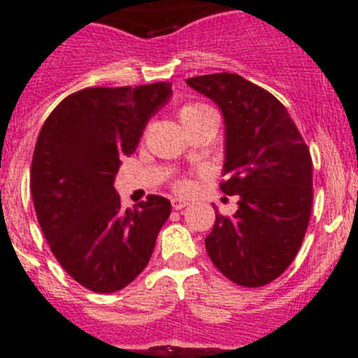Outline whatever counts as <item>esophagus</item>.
I'll return each mask as SVG.
<instances>
[{"mask_svg": "<svg viewBox=\"0 0 358 358\" xmlns=\"http://www.w3.org/2000/svg\"><path fill=\"white\" fill-rule=\"evenodd\" d=\"M171 206H173V209H183V208H185V206H189V201L180 199V197H173Z\"/></svg>", "mask_w": 358, "mask_h": 358, "instance_id": "34e87169", "label": "esophagus"}]
</instances>
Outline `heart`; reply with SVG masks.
<instances>
[{"label":"heart","instance_id":"obj_1","mask_svg":"<svg viewBox=\"0 0 358 358\" xmlns=\"http://www.w3.org/2000/svg\"><path fill=\"white\" fill-rule=\"evenodd\" d=\"M208 112H211L208 106H204V103H187V106H183L182 109H180L178 115H180V121L187 122L189 119L192 117H199L202 114H208ZM176 189L178 190H185L187 189V182L185 180H178L176 182Z\"/></svg>","mask_w":358,"mask_h":358}]
</instances>
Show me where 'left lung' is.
I'll use <instances>...</instances> for the list:
<instances>
[{
    "mask_svg": "<svg viewBox=\"0 0 358 358\" xmlns=\"http://www.w3.org/2000/svg\"><path fill=\"white\" fill-rule=\"evenodd\" d=\"M187 85L208 96L225 122L220 189L237 196V211L216 209L206 251L232 282L259 287L272 282L305 237L312 211V157L286 107L239 74L197 76Z\"/></svg>",
    "mask_w": 358,
    "mask_h": 358,
    "instance_id": "left-lung-1",
    "label": "left lung"
}]
</instances>
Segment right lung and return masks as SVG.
Instances as JSON below:
<instances>
[{"label": "right lung", "mask_w": 358, "mask_h": 358, "mask_svg": "<svg viewBox=\"0 0 358 358\" xmlns=\"http://www.w3.org/2000/svg\"><path fill=\"white\" fill-rule=\"evenodd\" d=\"M171 83L86 88L53 109L36 142L31 194L50 249L69 275L115 292L142 273L171 202L149 196L121 209L115 173L147 122L171 99Z\"/></svg>", "instance_id": "1"}]
</instances>
